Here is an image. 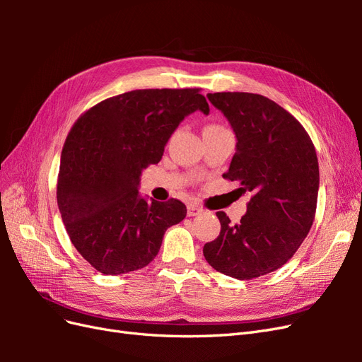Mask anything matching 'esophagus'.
Here are the masks:
<instances>
[{
	"label": "esophagus",
	"mask_w": 362,
	"mask_h": 362,
	"mask_svg": "<svg viewBox=\"0 0 362 362\" xmlns=\"http://www.w3.org/2000/svg\"><path fill=\"white\" fill-rule=\"evenodd\" d=\"M201 213H202V208L198 206V205L190 204V205L187 206V216H190V217L198 216V214H201Z\"/></svg>",
	"instance_id": "obj_1"
}]
</instances>
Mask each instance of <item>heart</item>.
Masks as SVG:
<instances>
[{"label": "heart", "mask_w": 362, "mask_h": 362, "mask_svg": "<svg viewBox=\"0 0 362 362\" xmlns=\"http://www.w3.org/2000/svg\"><path fill=\"white\" fill-rule=\"evenodd\" d=\"M213 127H218V125H208L206 128H213Z\"/></svg>", "instance_id": "heart-1"}]
</instances>
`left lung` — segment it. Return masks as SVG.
Here are the masks:
<instances>
[{
	"instance_id": "8db88e82",
	"label": "left lung",
	"mask_w": 362,
	"mask_h": 362,
	"mask_svg": "<svg viewBox=\"0 0 362 362\" xmlns=\"http://www.w3.org/2000/svg\"><path fill=\"white\" fill-rule=\"evenodd\" d=\"M231 124L237 151L223 178L250 192L247 211L231 223L223 211L221 234L204 246L213 269L249 281L279 269L294 255L314 222L319 160L305 128L269 98L246 92L208 93Z\"/></svg>"
}]
</instances>
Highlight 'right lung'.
I'll use <instances>...</instances> for the list:
<instances>
[{
  "label": "right lung",
  "mask_w": 362,
  "mask_h": 362,
  "mask_svg": "<svg viewBox=\"0 0 362 362\" xmlns=\"http://www.w3.org/2000/svg\"><path fill=\"white\" fill-rule=\"evenodd\" d=\"M210 107L199 89H141L84 112L64 141L57 180L62 221L75 249L104 275L144 269L187 208L139 196L140 173L161 160L181 120Z\"/></svg>",
  "instance_id": "add662e5"
}]
</instances>
